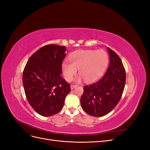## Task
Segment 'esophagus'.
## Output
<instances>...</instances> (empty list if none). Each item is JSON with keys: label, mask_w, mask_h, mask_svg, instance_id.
<instances>
[{"label": "esophagus", "mask_w": 150, "mask_h": 150, "mask_svg": "<svg viewBox=\"0 0 150 150\" xmlns=\"http://www.w3.org/2000/svg\"><path fill=\"white\" fill-rule=\"evenodd\" d=\"M76 85H75V84H71V89H74L76 87Z\"/></svg>", "instance_id": "obj_1"}]
</instances>
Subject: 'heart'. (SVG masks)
<instances>
[{
    "instance_id": "b5f03b06",
    "label": "heart",
    "mask_w": 150,
    "mask_h": 150,
    "mask_svg": "<svg viewBox=\"0 0 150 150\" xmlns=\"http://www.w3.org/2000/svg\"><path fill=\"white\" fill-rule=\"evenodd\" d=\"M70 62L64 61L62 67L65 78L70 81L77 73L83 77L86 82L98 79L105 70L109 61L107 53L103 50L79 51L72 54Z\"/></svg>"
}]
</instances>
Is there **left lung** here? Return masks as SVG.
Here are the masks:
<instances>
[{"label": "left lung", "mask_w": 150, "mask_h": 150, "mask_svg": "<svg viewBox=\"0 0 150 150\" xmlns=\"http://www.w3.org/2000/svg\"><path fill=\"white\" fill-rule=\"evenodd\" d=\"M110 61L105 74L99 81L84 86L81 105L88 115L101 117L108 114L121 98L126 82V71L120 57L107 47Z\"/></svg>", "instance_id": "1"}]
</instances>
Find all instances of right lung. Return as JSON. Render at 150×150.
I'll return each mask as SVG.
<instances>
[{"label": "right lung", "mask_w": 150, "mask_h": 150, "mask_svg": "<svg viewBox=\"0 0 150 150\" xmlns=\"http://www.w3.org/2000/svg\"><path fill=\"white\" fill-rule=\"evenodd\" d=\"M66 50L65 46L46 45L30 57L24 67L22 81L26 98L42 116L59 112L71 91L70 84L61 76Z\"/></svg>", "instance_id": "obj_1"}]
</instances>
